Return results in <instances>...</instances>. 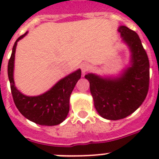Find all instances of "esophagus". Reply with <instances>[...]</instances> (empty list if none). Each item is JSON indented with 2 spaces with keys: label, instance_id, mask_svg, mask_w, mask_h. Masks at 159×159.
I'll return each mask as SVG.
<instances>
[{
  "label": "esophagus",
  "instance_id": "esophagus-1",
  "mask_svg": "<svg viewBox=\"0 0 159 159\" xmlns=\"http://www.w3.org/2000/svg\"><path fill=\"white\" fill-rule=\"evenodd\" d=\"M81 69H82V75H85V73L90 70V65L87 63V62H84V63H82L81 65Z\"/></svg>",
  "mask_w": 159,
  "mask_h": 159
}]
</instances>
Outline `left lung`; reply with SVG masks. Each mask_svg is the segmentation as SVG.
<instances>
[{
	"label": "left lung",
	"mask_w": 159,
	"mask_h": 159,
	"mask_svg": "<svg viewBox=\"0 0 159 159\" xmlns=\"http://www.w3.org/2000/svg\"><path fill=\"white\" fill-rule=\"evenodd\" d=\"M122 41L130 52V63L118 77L85 75L89 81L95 108L100 116L117 120L134 113L148 94L149 62L139 35L125 25L118 28Z\"/></svg>",
	"instance_id": "left-lung-1"
}]
</instances>
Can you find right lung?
<instances>
[{
    "label": "right lung",
    "mask_w": 159,
    "mask_h": 159,
    "mask_svg": "<svg viewBox=\"0 0 159 159\" xmlns=\"http://www.w3.org/2000/svg\"><path fill=\"white\" fill-rule=\"evenodd\" d=\"M27 34L28 32L17 39L8 62V77L14 102L19 111L32 122L40 125H57L64 120L69 112L70 96L77 81L81 78L82 71L77 69L60 79L43 94L30 97L21 93L15 86L14 81L15 54L18 41Z\"/></svg>",
    "instance_id": "add662e5"
}]
</instances>
